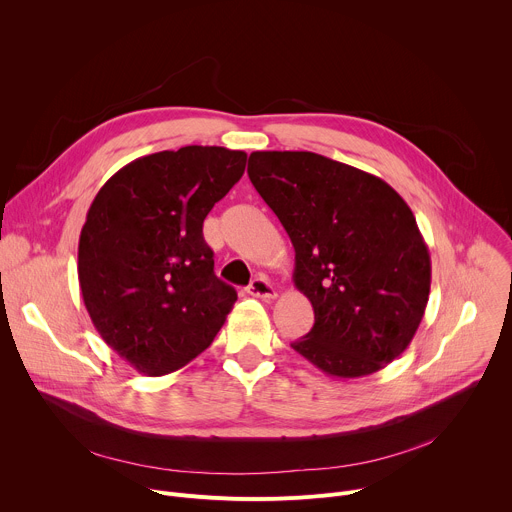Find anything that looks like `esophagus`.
<instances>
[{"label": "esophagus", "instance_id": "34e87169", "mask_svg": "<svg viewBox=\"0 0 512 512\" xmlns=\"http://www.w3.org/2000/svg\"><path fill=\"white\" fill-rule=\"evenodd\" d=\"M247 294H251V296H255L259 300H273L277 296L273 285L265 277H255L249 283V287H247Z\"/></svg>", "mask_w": 512, "mask_h": 512}]
</instances>
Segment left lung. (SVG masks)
Instances as JSON below:
<instances>
[{
  "mask_svg": "<svg viewBox=\"0 0 512 512\" xmlns=\"http://www.w3.org/2000/svg\"><path fill=\"white\" fill-rule=\"evenodd\" d=\"M247 174L296 249L314 326L291 348L330 377L381 371L423 318L431 261L407 202L381 178L312 152H253Z\"/></svg>",
  "mask_w": 512,
  "mask_h": 512,
  "instance_id": "left-lung-1",
  "label": "left lung"
}]
</instances>
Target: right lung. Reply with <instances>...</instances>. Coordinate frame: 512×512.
I'll return each mask as SVG.
<instances>
[{
	"label": "right lung",
	"mask_w": 512,
	"mask_h": 512,
	"mask_svg": "<svg viewBox=\"0 0 512 512\" xmlns=\"http://www.w3.org/2000/svg\"><path fill=\"white\" fill-rule=\"evenodd\" d=\"M247 154L216 145L139 158L95 196L79 283L101 338L148 377L182 369L223 328L237 291L214 275L202 223L243 176Z\"/></svg>",
	"instance_id": "1"
}]
</instances>
